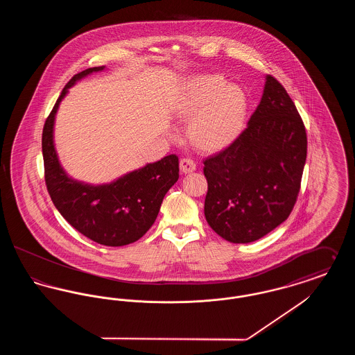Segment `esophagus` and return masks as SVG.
<instances>
[{"label": "esophagus", "instance_id": "obj_1", "mask_svg": "<svg viewBox=\"0 0 355 355\" xmlns=\"http://www.w3.org/2000/svg\"><path fill=\"white\" fill-rule=\"evenodd\" d=\"M197 168V165H196V162L193 161V159H190V158H182L181 161H180V169L182 173H191V171H194Z\"/></svg>", "mask_w": 355, "mask_h": 355}]
</instances>
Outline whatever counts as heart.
I'll return each mask as SVG.
<instances>
[{"mask_svg":"<svg viewBox=\"0 0 355 355\" xmlns=\"http://www.w3.org/2000/svg\"><path fill=\"white\" fill-rule=\"evenodd\" d=\"M245 92L220 74L190 78L182 87L174 112L189 121L187 138L202 152H220L230 146L245 128L248 117Z\"/></svg>","mask_w":355,"mask_h":355,"instance_id":"1","label":"heart"}]
</instances>
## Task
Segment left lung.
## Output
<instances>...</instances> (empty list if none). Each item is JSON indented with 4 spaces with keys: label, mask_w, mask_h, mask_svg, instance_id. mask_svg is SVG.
Returning <instances> with one entry per match:
<instances>
[{
    "label": "left lung",
    "mask_w": 355,
    "mask_h": 355,
    "mask_svg": "<svg viewBox=\"0 0 355 355\" xmlns=\"http://www.w3.org/2000/svg\"><path fill=\"white\" fill-rule=\"evenodd\" d=\"M306 154L304 121L284 85L269 74L245 130L203 161L205 217L210 227L233 243L270 233L297 202Z\"/></svg>",
    "instance_id": "obj_1"
}]
</instances>
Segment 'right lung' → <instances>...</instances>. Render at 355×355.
<instances>
[{
	"label": "right lung",
	"mask_w": 355,
	"mask_h": 355,
	"mask_svg": "<svg viewBox=\"0 0 355 355\" xmlns=\"http://www.w3.org/2000/svg\"><path fill=\"white\" fill-rule=\"evenodd\" d=\"M102 69L89 68L73 76L45 121L42 130L45 184L54 206L77 232L105 246H123L138 241L152 227L165 194L180 177V168L178 157L170 154L110 185H84L65 174L53 145L55 112L68 87Z\"/></svg>",
	"instance_id": "right-lung-1"
}]
</instances>
